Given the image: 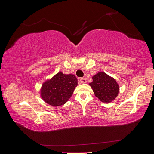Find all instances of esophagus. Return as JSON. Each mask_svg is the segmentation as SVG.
<instances>
[{"label":"esophagus","instance_id":"1","mask_svg":"<svg viewBox=\"0 0 154 154\" xmlns=\"http://www.w3.org/2000/svg\"><path fill=\"white\" fill-rule=\"evenodd\" d=\"M79 82H80V83H85L87 82V80L85 78H82L80 79Z\"/></svg>","mask_w":154,"mask_h":154}]
</instances>
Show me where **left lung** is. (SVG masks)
Here are the masks:
<instances>
[{"instance_id":"obj_1","label":"left lung","mask_w":154,"mask_h":154,"mask_svg":"<svg viewBox=\"0 0 154 154\" xmlns=\"http://www.w3.org/2000/svg\"><path fill=\"white\" fill-rule=\"evenodd\" d=\"M94 95L103 103H110L118 96L119 87L115 79L104 72H97L89 83Z\"/></svg>"}]
</instances>
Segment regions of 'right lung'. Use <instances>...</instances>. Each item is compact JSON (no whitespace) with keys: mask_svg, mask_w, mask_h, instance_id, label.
Instances as JSON below:
<instances>
[{"mask_svg":"<svg viewBox=\"0 0 154 154\" xmlns=\"http://www.w3.org/2000/svg\"><path fill=\"white\" fill-rule=\"evenodd\" d=\"M77 85L78 79L75 76L59 72L43 83L40 96L45 103L51 106H61L72 96Z\"/></svg>","mask_w":154,"mask_h":154,"instance_id":"1","label":"right lung"}]
</instances>
